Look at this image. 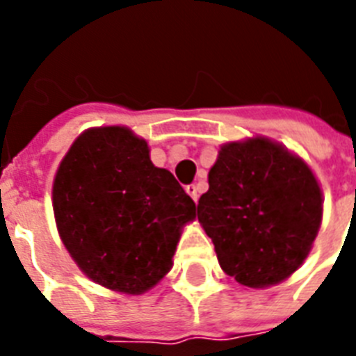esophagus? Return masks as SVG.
<instances>
[{
  "label": "esophagus",
  "mask_w": 356,
  "mask_h": 356,
  "mask_svg": "<svg viewBox=\"0 0 356 356\" xmlns=\"http://www.w3.org/2000/svg\"><path fill=\"white\" fill-rule=\"evenodd\" d=\"M186 192H188V195L192 197V200L197 201V197H200V190H197L195 184H188V186H186Z\"/></svg>",
  "instance_id": "obj_1"
}]
</instances>
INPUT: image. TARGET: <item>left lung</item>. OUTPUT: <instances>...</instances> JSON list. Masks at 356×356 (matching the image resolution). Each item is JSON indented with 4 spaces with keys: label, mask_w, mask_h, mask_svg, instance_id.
Instances as JSON below:
<instances>
[{
    "label": "left lung",
    "mask_w": 356,
    "mask_h": 356,
    "mask_svg": "<svg viewBox=\"0 0 356 356\" xmlns=\"http://www.w3.org/2000/svg\"><path fill=\"white\" fill-rule=\"evenodd\" d=\"M197 220L227 275L262 288L292 275L321 223V190L301 159L268 138L225 144Z\"/></svg>",
    "instance_id": "8db88e82"
}]
</instances>
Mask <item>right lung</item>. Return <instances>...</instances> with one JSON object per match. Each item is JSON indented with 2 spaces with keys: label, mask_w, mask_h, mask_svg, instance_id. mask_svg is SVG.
<instances>
[{
  "label": "right lung",
  "mask_w": 356,
  "mask_h": 356,
  "mask_svg": "<svg viewBox=\"0 0 356 356\" xmlns=\"http://www.w3.org/2000/svg\"><path fill=\"white\" fill-rule=\"evenodd\" d=\"M53 211L64 245L92 281L142 293L172 268L195 203L172 173L153 166L145 140L99 127L81 134L60 162Z\"/></svg>",
  "instance_id": "obj_1"
}]
</instances>
